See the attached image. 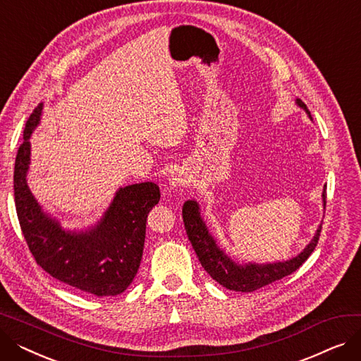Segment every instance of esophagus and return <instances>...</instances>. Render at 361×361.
<instances>
[{
    "label": "esophagus",
    "instance_id": "obj_1",
    "mask_svg": "<svg viewBox=\"0 0 361 361\" xmlns=\"http://www.w3.org/2000/svg\"><path fill=\"white\" fill-rule=\"evenodd\" d=\"M185 184V178L183 176H174L173 178L169 180V185L171 188H180Z\"/></svg>",
    "mask_w": 361,
    "mask_h": 361
}]
</instances>
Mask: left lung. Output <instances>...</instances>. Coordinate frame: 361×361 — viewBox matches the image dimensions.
Returning a JSON list of instances; mask_svg holds the SVG:
<instances>
[{"mask_svg": "<svg viewBox=\"0 0 361 361\" xmlns=\"http://www.w3.org/2000/svg\"><path fill=\"white\" fill-rule=\"evenodd\" d=\"M297 104L301 108H305L310 116V112L305 102L301 99H297ZM325 197H326V193L324 192V200ZM183 221H184L188 240H190L204 271L209 274L216 282H219L222 287L233 291H240V293H253L262 287L269 286V283L275 281L282 279L283 276H288L293 272H295L316 249L320 231H322V225H320L314 238L310 241L307 247L291 260L272 263V264L249 263L241 267V264L234 263L222 250L218 249L215 240L211 237L209 233H207L206 225L200 218L199 206L196 202L190 200L184 203Z\"/></svg>", "mask_w": 361, "mask_h": 361, "instance_id": "obj_1", "label": "left lung"}]
</instances>
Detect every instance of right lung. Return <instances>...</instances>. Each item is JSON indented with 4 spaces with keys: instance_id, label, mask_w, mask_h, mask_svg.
I'll return each mask as SVG.
<instances>
[{
    "instance_id": "add662e5",
    "label": "right lung",
    "mask_w": 361,
    "mask_h": 361,
    "mask_svg": "<svg viewBox=\"0 0 361 361\" xmlns=\"http://www.w3.org/2000/svg\"><path fill=\"white\" fill-rule=\"evenodd\" d=\"M42 104L26 121L14 164V202L18 224L36 263L52 278L97 297L117 295L135 279L143 255L146 219L161 197L154 183L131 184L117 192L97 228L68 234L48 218L26 184L30 133Z\"/></svg>"
}]
</instances>
